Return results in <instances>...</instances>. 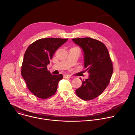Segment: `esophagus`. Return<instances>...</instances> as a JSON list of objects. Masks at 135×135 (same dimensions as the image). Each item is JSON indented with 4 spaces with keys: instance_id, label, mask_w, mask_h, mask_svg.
<instances>
[{
    "instance_id": "obj_1",
    "label": "esophagus",
    "mask_w": 135,
    "mask_h": 135,
    "mask_svg": "<svg viewBox=\"0 0 135 135\" xmlns=\"http://www.w3.org/2000/svg\"><path fill=\"white\" fill-rule=\"evenodd\" d=\"M64 78H66V79H68V78H72L73 77L69 75H64Z\"/></svg>"
}]
</instances>
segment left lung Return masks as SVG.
I'll use <instances>...</instances> for the list:
<instances>
[{"label":"left lung","mask_w":135,"mask_h":135,"mask_svg":"<svg viewBox=\"0 0 135 135\" xmlns=\"http://www.w3.org/2000/svg\"><path fill=\"white\" fill-rule=\"evenodd\" d=\"M72 41L82 49L84 66L89 74L75 92L84 100L93 99L106 88L113 74L108 50L103 43L89 37L74 38Z\"/></svg>","instance_id":"8db88e82"}]
</instances>
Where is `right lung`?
<instances>
[{"mask_svg":"<svg viewBox=\"0 0 135 135\" xmlns=\"http://www.w3.org/2000/svg\"><path fill=\"white\" fill-rule=\"evenodd\" d=\"M68 39L46 38L38 40L27 48L23 57L21 75L30 91L36 97L47 99L57 90L63 75H52L47 66L55 52Z\"/></svg>","mask_w":135,"mask_h":135,"instance_id":"obj_1","label":"right lung"}]
</instances>
